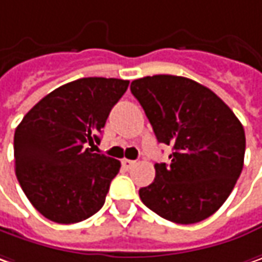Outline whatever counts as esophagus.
<instances>
[{"instance_id":"obj_1","label":"esophagus","mask_w":262,"mask_h":262,"mask_svg":"<svg viewBox=\"0 0 262 262\" xmlns=\"http://www.w3.org/2000/svg\"><path fill=\"white\" fill-rule=\"evenodd\" d=\"M135 164H136V161H133V160H126V158H124V160L121 161V165H123L124 170H130Z\"/></svg>"}]
</instances>
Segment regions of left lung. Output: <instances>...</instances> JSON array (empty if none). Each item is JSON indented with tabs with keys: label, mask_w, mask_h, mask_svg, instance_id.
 <instances>
[{
	"label": "left lung",
	"mask_w": 262,
	"mask_h": 262,
	"mask_svg": "<svg viewBox=\"0 0 262 262\" xmlns=\"http://www.w3.org/2000/svg\"><path fill=\"white\" fill-rule=\"evenodd\" d=\"M157 141L171 145L170 164L157 163L155 179L139 189L142 202L177 224L212 215L232 193L244 168L242 123L211 89L171 74L133 80Z\"/></svg>",
	"instance_id": "left-lung-1"
}]
</instances>
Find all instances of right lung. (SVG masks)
I'll list each match as a JSON object with an SVG mask.
<instances>
[{
	"mask_svg": "<svg viewBox=\"0 0 262 262\" xmlns=\"http://www.w3.org/2000/svg\"><path fill=\"white\" fill-rule=\"evenodd\" d=\"M129 80L83 77L43 97L14 133L18 183L43 217L83 222L102 208L120 161L92 152Z\"/></svg>",
	"mask_w": 262,
	"mask_h": 262,
	"instance_id": "right-lung-1",
	"label": "right lung"
}]
</instances>
